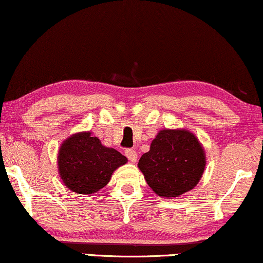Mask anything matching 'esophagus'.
Instances as JSON below:
<instances>
[{
	"label": "esophagus",
	"mask_w": 263,
	"mask_h": 263,
	"mask_svg": "<svg viewBox=\"0 0 263 263\" xmlns=\"http://www.w3.org/2000/svg\"><path fill=\"white\" fill-rule=\"evenodd\" d=\"M125 156L127 157V159L130 160L131 163H136L137 158H138V155H137V152L135 150H132V148H127V150L125 151Z\"/></svg>",
	"instance_id": "esophagus-1"
}]
</instances>
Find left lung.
<instances>
[{"label": "left lung", "instance_id": "8db88e82", "mask_svg": "<svg viewBox=\"0 0 263 263\" xmlns=\"http://www.w3.org/2000/svg\"><path fill=\"white\" fill-rule=\"evenodd\" d=\"M204 148L194 133L178 128L159 131L138 167L160 197H178L197 185L205 167Z\"/></svg>", "mask_w": 263, "mask_h": 263}]
</instances>
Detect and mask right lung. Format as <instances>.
<instances>
[{
	"mask_svg": "<svg viewBox=\"0 0 263 263\" xmlns=\"http://www.w3.org/2000/svg\"><path fill=\"white\" fill-rule=\"evenodd\" d=\"M127 158L115 148L106 147L91 132H79L61 144L58 169L69 190L92 195L106 185L116 169Z\"/></svg>",
	"mask_w": 263,
	"mask_h": 263,
	"instance_id": "1",
	"label": "right lung"
}]
</instances>
